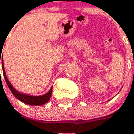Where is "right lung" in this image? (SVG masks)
<instances>
[{"instance_id":"obj_1","label":"right lung","mask_w":134,"mask_h":134,"mask_svg":"<svg viewBox=\"0 0 134 134\" xmlns=\"http://www.w3.org/2000/svg\"><path fill=\"white\" fill-rule=\"evenodd\" d=\"M1 62L2 64V69H3V73L5 80L10 90L11 91L12 94L14 95L17 99L20 100V102L25 103V104L32 105V106H41V105L46 104L49 101L50 97H51V95H52V87L50 88L49 92H47L46 94L43 95H40V96H32V95L20 92L15 88H14V87L11 85V83L10 82L8 77H7L6 73H5V68H4L3 58V56L1 57V54L0 56V63Z\"/></svg>"}]
</instances>
